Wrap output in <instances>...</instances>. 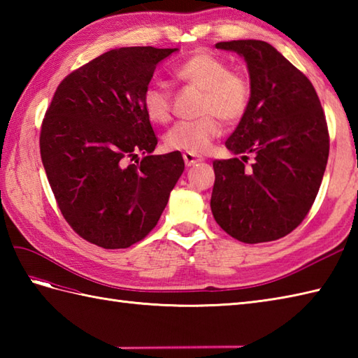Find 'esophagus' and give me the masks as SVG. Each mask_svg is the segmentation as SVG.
Wrapping results in <instances>:
<instances>
[{
  "instance_id": "esophagus-1",
  "label": "esophagus",
  "mask_w": 358,
  "mask_h": 358,
  "mask_svg": "<svg viewBox=\"0 0 358 358\" xmlns=\"http://www.w3.org/2000/svg\"><path fill=\"white\" fill-rule=\"evenodd\" d=\"M183 159H185V163H186L187 167L203 162V159H201L200 157H196V155H194V154H189V152H185V154H183Z\"/></svg>"
}]
</instances>
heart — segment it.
I'll use <instances>...</instances> for the list:
<instances>
[{
    "label": "heart",
    "instance_id": "heart-1",
    "mask_svg": "<svg viewBox=\"0 0 358 358\" xmlns=\"http://www.w3.org/2000/svg\"><path fill=\"white\" fill-rule=\"evenodd\" d=\"M173 77L186 86L203 90L200 112L203 118L181 121L164 135L166 146L189 154L208 152L223 126L220 120L234 124L246 115L250 103V81L241 71L229 69L224 58L209 50H195L172 69ZM146 117L157 124L169 123L172 118V94L164 85H149L141 95Z\"/></svg>",
    "mask_w": 358,
    "mask_h": 358
}]
</instances>
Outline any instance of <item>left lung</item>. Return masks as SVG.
I'll use <instances>...</instances> for the list:
<instances>
[{"mask_svg":"<svg viewBox=\"0 0 358 358\" xmlns=\"http://www.w3.org/2000/svg\"><path fill=\"white\" fill-rule=\"evenodd\" d=\"M215 48L245 58L250 103L226 140L241 158L214 162L212 214L238 241L278 240L305 220L322 185L329 155L322 104L306 75L269 43L237 40ZM250 153L256 162L248 170Z\"/></svg>","mask_w":358,"mask_h":358,"instance_id":"8db88e82","label":"left lung"}]
</instances>
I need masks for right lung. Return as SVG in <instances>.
Instances as JSON below:
<instances>
[{"label": "right lung", "instance_id": "right-lung-1", "mask_svg": "<svg viewBox=\"0 0 358 358\" xmlns=\"http://www.w3.org/2000/svg\"><path fill=\"white\" fill-rule=\"evenodd\" d=\"M175 50L106 52L67 75L45 110L40 150L52 192L72 229L100 248L146 237L185 171L178 150L152 155L158 140L141 106L157 64Z\"/></svg>", "mask_w": 358, "mask_h": 358}]
</instances>
